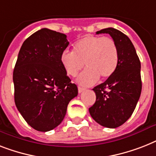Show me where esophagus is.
<instances>
[{
	"label": "esophagus",
	"instance_id": "obj_1",
	"mask_svg": "<svg viewBox=\"0 0 156 156\" xmlns=\"http://www.w3.org/2000/svg\"><path fill=\"white\" fill-rule=\"evenodd\" d=\"M78 93H82V92H83V91L85 90V88H83V87H78Z\"/></svg>",
	"mask_w": 156,
	"mask_h": 156
}]
</instances>
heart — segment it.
I'll use <instances>...</instances> for the list:
<instances>
[{
	"label": "heart",
	"instance_id": "1",
	"mask_svg": "<svg viewBox=\"0 0 156 156\" xmlns=\"http://www.w3.org/2000/svg\"><path fill=\"white\" fill-rule=\"evenodd\" d=\"M61 64L66 73L74 77L85 66L77 78L82 86L94 84L98 78L105 79L115 73L119 62L117 45L107 37L87 35L74 44L73 52L64 50L60 56Z\"/></svg>",
	"mask_w": 156,
	"mask_h": 156
}]
</instances>
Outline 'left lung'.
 <instances>
[{"label": "left lung", "mask_w": 156, "mask_h": 156, "mask_svg": "<svg viewBox=\"0 0 156 156\" xmlns=\"http://www.w3.org/2000/svg\"><path fill=\"white\" fill-rule=\"evenodd\" d=\"M108 34L119 51L118 66L111 77L93 89L96 101L89 108L95 122L108 128L121 126L135 111L142 90L140 58L126 35L114 28L96 32Z\"/></svg>", "instance_id": "obj_1"}]
</instances>
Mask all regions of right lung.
I'll return each mask as SVG.
<instances>
[{"instance_id":"right-lung-1","label":"right lung","mask_w":156,"mask_h":156,"mask_svg":"<svg viewBox=\"0 0 156 156\" xmlns=\"http://www.w3.org/2000/svg\"><path fill=\"white\" fill-rule=\"evenodd\" d=\"M68 45L66 34L44 28L29 37L19 51L12 74L15 104L37 131L57 127L69 101L78 95L60 62Z\"/></svg>"}]
</instances>
